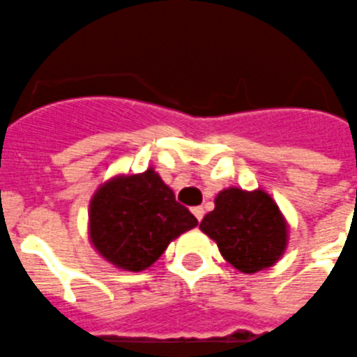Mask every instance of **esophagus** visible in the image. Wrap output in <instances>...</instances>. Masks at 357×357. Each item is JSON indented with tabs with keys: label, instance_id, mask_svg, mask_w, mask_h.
<instances>
[{
	"label": "esophagus",
	"instance_id": "34e87169",
	"mask_svg": "<svg viewBox=\"0 0 357 357\" xmlns=\"http://www.w3.org/2000/svg\"><path fill=\"white\" fill-rule=\"evenodd\" d=\"M192 215L197 217L198 221H202V217H204V208H202V206H197V208H192Z\"/></svg>",
	"mask_w": 357,
	"mask_h": 357
}]
</instances>
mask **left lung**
<instances>
[{
	"mask_svg": "<svg viewBox=\"0 0 357 357\" xmlns=\"http://www.w3.org/2000/svg\"><path fill=\"white\" fill-rule=\"evenodd\" d=\"M200 230L217 243L222 258L243 273L271 268L288 245L287 219L262 189H222Z\"/></svg>",
	"mask_w": 357,
	"mask_h": 357,
	"instance_id": "left-lung-1",
	"label": "left lung"
}]
</instances>
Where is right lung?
<instances>
[{"label": "right lung", "instance_id": "right-lung-1", "mask_svg": "<svg viewBox=\"0 0 357 357\" xmlns=\"http://www.w3.org/2000/svg\"><path fill=\"white\" fill-rule=\"evenodd\" d=\"M88 215L95 251L125 271L148 269L170 241L198 225L153 167L106 179L89 200Z\"/></svg>", "mask_w": 357, "mask_h": 357}]
</instances>
